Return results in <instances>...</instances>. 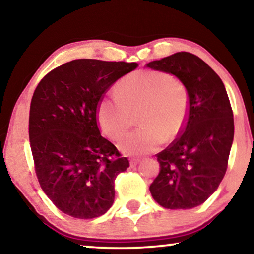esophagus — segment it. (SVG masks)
<instances>
[{
	"label": "esophagus",
	"mask_w": 254,
	"mask_h": 254,
	"mask_svg": "<svg viewBox=\"0 0 254 254\" xmlns=\"http://www.w3.org/2000/svg\"><path fill=\"white\" fill-rule=\"evenodd\" d=\"M138 163H139L138 158H131V160H130V166H131V168H134V166H137Z\"/></svg>",
	"instance_id": "1"
}]
</instances>
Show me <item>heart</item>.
<instances>
[{"label":"heart","instance_id":"heart-1","mask_svg":"<svg viewBox=\"0 0 254 254\" xmlns=\"http://www.w3.org/2000/svg\"><path fill=\"white\" fill-rule=\"evenodd\" d=\"M139 127L119 143L127 155L153 151L164 141L181 133L189 111L186 86L171 74L161 70H140L124 77L115 94L104 97L98 105L97 117L104 133L119 140L133 123Z\"/></svg>","mask_w":254,"mask_h":254}]
</instances>
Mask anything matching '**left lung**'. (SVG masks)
I'll list each match as a JSON object with an SVG mask.
<instances>
[{"label": "left lung", "mask_w": 254, "mask_h": 254, "mask_svg": "<svg viewBox=\"0 0 254 254\" xmlns=\"http://www.w3.org/2000/svg\"><path fill=\"white\" fill-rule=\"evenodd\" d=\"M147 67L175 75L189 96L186 124L179 137L156 155L160 173L149 190L165 209H192L217 190L227 171L234 139L228 94L218 74L189 52L154 60Z\"/></svg>", "instance_id": "obj_1"}]
</instances>
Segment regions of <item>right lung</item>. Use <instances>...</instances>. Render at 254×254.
Here are the masks:
<instances>
[{
	"instance_id": "right-lung-1",
	"label": "right lung",
	"mask_w": 254,
	"mask_h": 254,
	"mask_svg": "<svg viewBox=\"0 0 254 254\" xmlns=\"http://www.w3.org/2000/svg\"><path fill=\"white\" fill-rule=\"evenodd\" d=\"M137 63L76 59L52 69L34 91L29 141L40 186L64 213L77 219L105 214L127 157L98 127V105Z\"/></svg>"
}]
</instances>
